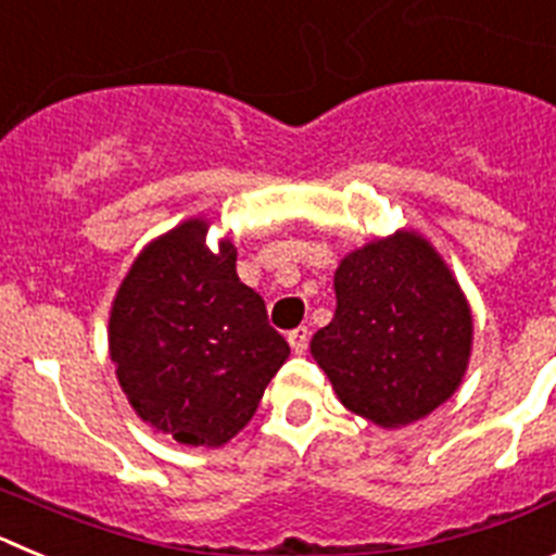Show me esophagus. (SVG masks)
Instances as JSON below:
<instances>
[{"label":"esophagus","mask_w":556,"mask_h":556,"mask_svg":"<svg viewBox=\"0 0 556 556\" xmlns=\"http://www.w3.org/2000/svg\"><path fill=\"white\" fill-rule=\"evenodd\" d=\"M308 337H312V331H308L306 326L292 328V331L287 333L289 345H292L294 353H306V351H308Z\"/></svg>","instance_id":"1"}]
</instances>
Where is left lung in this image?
<instances>
[{"instance_id":"obj_1","label":"left lung","mask_w":556,"mask_h":556,"mask_svg":"<svg viewBox=\"0 0 556 556\" xmlns=\"http://www.w3.org/2000/svg\"><path fill=\"white\" fill-rule=\"evenodd\" d=\"M337 312L312 356L339 401L378 426H406L448 401L470 356V308L426 239L356 250L333 275Z\"/></svg>"}]
</instances>
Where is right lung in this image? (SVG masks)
I'll return each instance as SVG.
<instances>
[{
    "label": "right lung",
    "mask_w": 556,
    "mask_h": 556,
    "mask_svg": "<svg viewBox=\"0 0 556 556\" xmlns=\"http://www.w3.org/2000/svg\"><path fill=\"white\" fill-rule=\"evenodd\" d=\"M203 219L136 258L111 312V358L141 420L186 445H217L248 426L289 345L262 294L236 275V250L203 244Z\"/></svg>",
    "instance_id": "add662e5"
}]
</instances>
